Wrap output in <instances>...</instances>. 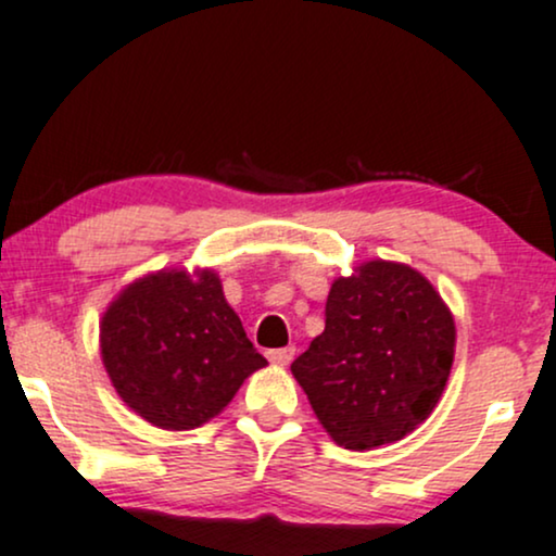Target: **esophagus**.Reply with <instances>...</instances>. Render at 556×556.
I'll return each instance as SVG.
<instances>
[{
	"mask_svg": "<svg viewBox=\"0 0 556 556\" xmlns=\"http://www.w3.org/2000/svg\"><path fill=\"white\" fill-rule=\"evenodd\" d=\"M293 354H296V349H293V345H286V349L267 351V358H270L273 364H278V367H286V364H291Z\"/></svg>",
	"mask_w": 556,
	"mask_h": 556,
	"instance_id": "obj_1",
	"label": "esophagus"
}]
</instances>
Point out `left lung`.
Returning <instances> with one entry per match:
<instances>
[{"mask_svg": "<svg viewBox=\"0 0 556 556\" xmlns=\"http://www.w3.org/2000/svg\"><path fill=\"white\" fill-rule=\"evenodd\" d=\"M453 354L455 323L434 286L414 267L371 260L332 283L323 336L291 371L338 445L371 450L432 414Z\"/></svg>", "mask_w": 556, "mask_h": 556, "instance_id": "left-lung-1", "label": "left lung"}]
</instances>
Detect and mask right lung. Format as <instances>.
I'll list each match as a JSON object with an SVG mask.
<instances>
[{
    "label": "right lung",
    "instance_id": "right-lung-1",
    "mask_svg": "<svg viewBox=\"0 0 556 556\" xmlns=\"http://www.w3.org/2000/svg\"><path fill=\"white\" fill-rule=\"evenodd\" d=\"M101 354L116 393L161 429H194L220 414L265 367L215 273H155L127 286L101 319Z\"/></svg>",
    "mask_w": 556,
    "mask_h": 556
}]
</instances>
